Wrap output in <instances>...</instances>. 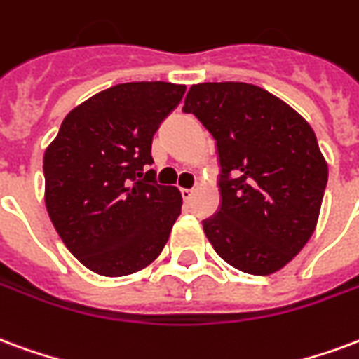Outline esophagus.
I'll list each match as a JSON object with an SVG mask.
<instances>
[{
	"label": "esophagus",
	"instance_id": "obj_1",
	"mask_svg": "<svg viewBox=\"0 0 359 359\" xmlns=\"http://www.w3.org/2000/svg\"><path fill=\"white\" fill-rule=\"evenodd\" d=\"M180 194H182V200L190 201L194 196V190L192 188H180Z\"/></svg>",
	"mask_w": 359,
	"mask_h": 359
}]
</instances>
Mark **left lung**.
<instances>
[{"instance_id":"1","label":"left lung","mask_w":359,"mask_h":359,"mask_svg":"<svg viewBox=\"0 0 359 359\" xmlns=\"http://www.w3.org/2000/svg\"><path fill=\"white\" fill-rule=\"evenodd\" d=\"M182 110L217 140L220 209L203 232L222 261L245 274H274L314 233L327 161L301 114L240 81L190 87Z\"/></svg>"}]
</instances>
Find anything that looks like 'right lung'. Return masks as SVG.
Listing matches in <instances>:
<instances>
[{"mask_svg":"<svg viewBox=\"0 0 359 359\" xmlns=\"http://www.w3.org/2000/svg\"><path fill=\"white\" fill-rule=\"evenodd\" d=\"M187 85H114L76 106L43 154L45 207L76 259L106 278L146 268L179 219V188L154 180L152 139Z\"/></svg>","mask_w":359,"mask_h":359,"instance_id":"right-lung-1","label":"right lung"}]
</instances>
